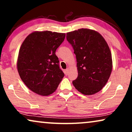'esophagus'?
Instances as JSON below:
<instances>
[{"label": "esophagus", "instance_id": "esophagus-1", "mask_svg": "<svg viewBox=\"0 0 132 132\" xmlns=\"http://www.w3.org/2000/svg\"><path fill=\"white\" fill-rule=\"evenodd\" d=\"M64 73H65V75H68V73H69V68H67V69L65 70Z\"/></svg>", "mask_w": 132, "mask_h": 132}]
</instances>
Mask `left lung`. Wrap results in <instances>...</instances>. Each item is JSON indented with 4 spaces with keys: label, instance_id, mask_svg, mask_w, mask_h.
I'll use <instances>...</instances> for the list:
<instances>
[{
    "label": "left lung",
    "instance_id": "left-lung-1",
    "mask_svg": "<svg viewBox=\"0 0 132 132\" xmlns=\"http://www.w3.org/2000/svg\"><path fill=\"white\" fill-rule=\"evenodd\" d=\"M67 40L77 60L78 76L73 81L74 86L84 95L98 93L112 69L111 52L105 39L95 30L82 28L67 33Z\"/></svg>",
    "mask_w": 132,
    "mask_h": 132
}]
</instances>
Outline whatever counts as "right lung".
I'll use <instances>...</instances> for the list:
<instances>
[{"instance_id":"right-lung-1","label":"right lung","mask_w":132,"mask_h":132,"mask_svg":"<svg viewBox=\"0 0 132 132\" xmlns=\"http://www.w3.org/2000/svg\"><path fill=\"white\" fill-rule=\"evenodd\" d=\"M65 37L63 33L34 32L21 44L18 72L27 87L36 94L44 96L52 94L64 77L55 52Z\"/></svg>"}]
</instances>
